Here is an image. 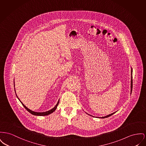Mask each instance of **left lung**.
<instances>
[{"instance_id":"obj_1","label":"left lung","mask_w":146,"mask_h":146,"mask_svg":"<svg viewBox=\"0 0 146 146\" xmlns=\"http://www.w3.org/2000/svg\"><path fill=\"white\" fill-rule=\"evenodd\" d=\"M133 83H132V69H131V92H132V86H133ZM115 112H113V113H112L111 114H110V115H107V116H104V117H99V118H102V119H104V118H106V117H109V116H111L112 115L113 113H115Z\"/></svg>"}]
</instances>
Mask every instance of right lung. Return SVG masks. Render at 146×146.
I'll return each instance as SVG.
<instances>
[{
    "mask_svg": "<svg viewBox=\"0 0 146 146\" xmlns=\"http://www.w3.org/2000/svg\"><path fill=\"white\" fill-rule=\"evenodd\" d=\"M18 99H19V98H18ZM20 102L22 104V105H23V106L26 109V110H27V111L31 113V114H33V115H36V116H46V115H48L51 113L55 111V110H56V108H57V106L58 105L59 101L58 102V103L56 104V105L53 109H52L51 110H49V111H48L43 112H37L33 111L30 110L29 109H28L27 107H26L21 101H20Z\"/></svg>",
    "mask_w": 146,
    "mask_h": 146,
    "instance_id": "obj_1",
    "label": "right lung"
}]
</instances>
